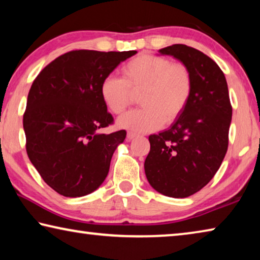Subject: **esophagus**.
Here are the masks:
<instances>
[{
    "label": "esophagus",
    "mask_w": 260,
    "mask_h": 260,
    "mask_svg": "<svg viewBox=\"0 0 260 260\" xmlns=\"http://www.w3.org/2000/svg\"><path fill=\"white\" fill-rule=\"evenodd\" d=\"M136 136H138V135H136L135 133H133V132H128V133H127V141L134 140Z\"/></svg>",
    "instance_id": "obj_1"
}]
</instances>
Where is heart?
<instances>
[{
  "label": "heart",
  "mask_w": 260,
  "mask_h": 260,
  "mask_svg": "<svg viewBox=\"0 0 260 260\" xmlns=\"http://www.w3.org/2000/svg\"><path fill=\"white\" fill-rule=\"evenodd\" d=\"M192 90L189 70L160 56L142 54L122 68V78L105 77L100 87L103 103L114 114H121L140 94L142 108L126 113L118 126L135 132H152L173 122L187 107Z\"/></svg>",
  "instance_id": "b5f03b06"
}]
</instances>
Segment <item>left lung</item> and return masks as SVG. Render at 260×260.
Listing matches in <instances>:
<instances>
[{
	"instance_id": "left-lung-1",
	"label": "left lung",
	"mask_w": 260,
	"mask_h": 260,
	"mask_svg": "<svg viewBox=\"0 0 260 260\" xmlns=\"http://www.w3.org/2000/svg\"><path fill=\"white\" fill-rule=\"evenodd\" d=\"M190 72L187 107L169 128L149 136L144 172L156 191L184 199L201 190L217 173L228 148L232 105L225 74L200 50L173 45L158 50Z\"/></svg>"
}]
</instances>
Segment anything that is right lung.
<instances>
[{
    "label": "right lung",
    "mask_w": 260,
    "mask_h": 260,
    "mask_svg": "<svg viewBox=\"0 0 260 260\" xmlns=\"http://www.w3.org/2000/svg\"><path fill=\"white\" fill-rule=\"evenodd\" d=\"M136 52L70 51L47 65L30 87L23 119L26 151L60 195H88L107 178L126 131L100 132L113 121L101 98V82Z\"/></svg>",
    "instance_id": "1"
}]
</instances>
